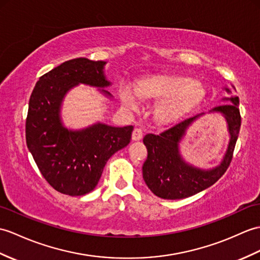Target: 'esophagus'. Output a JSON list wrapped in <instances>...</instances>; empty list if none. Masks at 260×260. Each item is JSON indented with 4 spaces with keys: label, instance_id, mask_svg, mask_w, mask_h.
<instances>
[{
    "label": "esophagus",
    "instance_id": "1",
    "mask_svg": "<svg viewBox=\"0 0 260 260\" xmlns=\"http://www.w3.org/2000/svg\"><path fill=\"white\" fill-rule=\"evenodd\" d=\"M142 138H143V132L141 128H135L133 131V134H132L133 141H141Z\"/></svg>",
    "mask_w": 260,
    "mask_h": 260
}]
</instances>
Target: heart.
<instances>
[{
    "label": "heart",
    "instance_id": "b5f03b06",
    "mask_svg": "<svg viewBox=\"0 0 260 260\" xmlns=\"http://www.w3.org/2000/svg\"><path fill=\"white\" fill-rule=\"evenodd\" d=\"M204 89L201 83L184 76H148L137 83V87L125 82L119 89V99L126 110L138 111L141 99L158 100L154 107L155 119L168 124L190 111L202 100Z\"/></svg>",
    "mask_w": 260,
    "mask_h": 260
}]
</instances>
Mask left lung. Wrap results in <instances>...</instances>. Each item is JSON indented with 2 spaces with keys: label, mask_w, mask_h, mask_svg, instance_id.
I'll return each mask as SVG.
<instances>
[{
  "label": "left lung",
  "mask_w": 260,
  "mask_h": 260,
  "mask_svg": "<svg viewBox=\"0 0 260 260\" xmlns=\"http://www.w3.org/2000/svg\"><path fill=\"white\" fill-rule=\"evenodd\" d=\"M228 98L221 102L228 104L216 106L206 113L187 118L159 135L147 134L144 145L147 148V159L143 165V178L153 194L162 199H183L203 191L214 185L228 168L233 157L240 129L239 99L234 94L236 89L222 87ZM206 113H220L228 123L230 141L226 152L220 164L208 170L197 168L187 162L180 153V143L186 129L196 119Z\"/></svg>",
  "instance_id": "obj_1"
}]
</instances>
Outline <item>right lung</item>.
<instances>
[{
    "label": "right lung",
    "mask_w": 260,
    "mask_h": 260,
    "mask_svg": "<svg viewBox=\"0 0 260 260\" xmlns=\"http://www.w3.org/2000/svg\"><path fill=\"white\" fill-rule=\"evenodd\" d=\"M104 61L73 58L40 77L28 103L26 144L40 172L54 189L70 196L94 190L103 170L131 142L132 125L116 127L96 122L86 127H66L62 106L66 94L80 84L96 87L108 100L112 83Z\"/></svg>",
    "instance_id": "right-lung-1"
}]
</instances>
